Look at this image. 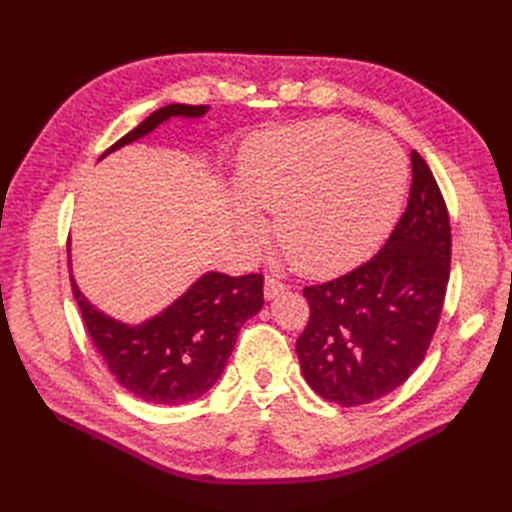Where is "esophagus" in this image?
<instances>
[{
    "label": "esophagus",
    "instance_id": "esophagus-1",
    "mask_svg": "<svg viewBox=\"0 0 512 512\" xmlns=\"http://www.w3.org/2000/svg\"><path fill=\"white\" fill-rule=\"evenodd\" d=\"M286 290H288V286L282 284L280 280H275L273 275H267V277H265V299H267V301L275 299L277 294H282V292H286Z\"/></svg>",
    "mask_w": 512,
    "mask_h": 512
}]
</instances>
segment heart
Returning a JSON list of instances; mask_svg holds the SVG:
<instances>
[{
    "label": "heart",
    "instance_id": "obj_1",
    "mask_svg": "<svg viewBox=\"0 0 512 512\" xmlns=\"http://www.w3.org/2000/svg\"><path fill=\"white\" fill-rule=\"evenodd\" d=\"M406 158L393 138L342 119H314L254 134L241 149L237 226L256 243L275 213V237L294 267L333 277L376 252L397 218Z\"/></svg>",
    "mask_w": 512,
    "mask_h": 512
}]
</instances>
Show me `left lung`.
I'll use <instances>...</instances> for the list:
<instances>
[{
	"instance_id": "1",
	"label": "left lung",
	"mask_w": 512,
	"mask_h": 512,
	"mask_svg": "<svg viewBox=\"0 0 512 512\" xmlns=\"http://www.w3.org/2000/svg\"><path fill=\"white\" fill-rule=\"evenodd\" d=\"M408 207L365 265L307 286L309 322L297 339L303 378L339 406L371 404L423 363L438 329L448 275L451 222L442 192L416 151Z\"/></svg>"
}]
</instances>
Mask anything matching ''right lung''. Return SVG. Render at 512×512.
<instances>
[{"label": "right lung", "instance_id": "add662e5", "mask_svg": "<svg viewBox=\"0 0 512 512\" xmlns=\"http://www.w3.org/2000/svg\"><path fill=\"white\" fill-rule=\"evenodd\" d=\"M207 111L205 104L162 106L106 149L100 160L147 136L168 119H198ZM70 282L91 342L111 374L123 389L162 406H181L203 397L220 380L243 322L256 316L265 303V280L260 273L230 277L207 271L160 314L141 324H126L100 312L72 275Z\"/></svg>", "mask_w": 512, "mask_h": 512}]
</instances>
